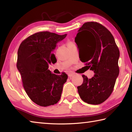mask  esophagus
<instances>
[{
    "mask_svg": "<svg viewBox=\"0 0 132 132\" xmlns=\"http://www.w3.org/2000/svg\"><path fill=\"white\" fill-rule=\"evenodd\" d=\"M73 76H74V74H73V73H71V72H70V73H68V76H69V77H73Z\"/></svg>",
    "mask_w": 132,
    "mask_h": 132,
    "instance_id": "1",
    "label": "esophagus"
}]
</instances>
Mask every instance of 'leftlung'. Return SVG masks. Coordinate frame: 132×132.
I'll list each match as a JSON object with an SVG mask.
<instances>
[{
    "label": "left lung",
    "mask_w": 132,
    "mask_h": 132,
    "mask_svg": "<svg viewBox=\"0 0 132 132\" xmlns=\"http://www.w3.org/2000/svg\"><path fill=\"white\" fill-rule=\"evenodd\" d=\"M82 62L94 73L91 79L82 75L77 87L81 99L89 104L102 103L112 92L119 76L120 53L110 31L97 22L84 23L75 39Z\"/></svg>",
    "instance_id": "1"
}]
</instances>
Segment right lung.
<instances>
[{"instance_id": "obj_1", "label": "right lung", "mask_w": 132, "mask_h": 132, "mask_svg": "<svg viewBox=\"0 0 132 132\" xmlns=\"http://www.w3.org/2000/svg\"><path fill=\"white\" fill-rule=\"evenodd\" d=\"M67 34L42 31L21 42L17 52V68L23 87L30 99L39 106H47L59 101L68 75H56L48 70L56 57L53 51Z\"/></svg>"}]
</instances>
